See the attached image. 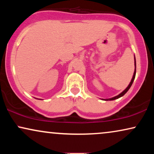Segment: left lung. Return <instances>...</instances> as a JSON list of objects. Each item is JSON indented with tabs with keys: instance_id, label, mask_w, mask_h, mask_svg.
Wrapping results in <instances>:
<instances>
[{
	"instance_id": "8db88e82",
	"label": "left lung",
	"mask_w": 154,
	"mask_h": 154,
	"mask_svg": "<svg viewBox=\"0 0 154 154\" xmlns=\"http://www.w3.org/2000/svg\"><path fill=\"white\" fill-rule=\"evenodd\" d=\"M134 66H135V69H134V72L133 76H132V80H131V81H130V83L129 85H128V87L126 88V89H125V90H123V91L122 92L121 94H119V95L116 96V97H114L110 98V99H106V100H104L108 101V100H116V99H119V98L123 96L124 94H125L126 93V92H127L128 91V90L130 89V87H131L132 83H133V81H134V78H135V74H136V61H135V57H134Z\"/></svg>"
}]
</instances>
